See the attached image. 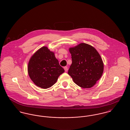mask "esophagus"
<instances>
[{
	"label": "esophagus",
	"instance_id": "34e87169",
	"mask_svg": "<svg viewBox=\"0 0 130 130\" xmlns=\"http://www.w3.org/2000/svg\"><path fill=\"white\" fill-rule=\"evenodd\" d=\"M64 70H65V72H67V71H68V67H65L64 68Z\"/></svg>",
	"mask_w": 130,
	"mask_h": 130
}]
</instances>
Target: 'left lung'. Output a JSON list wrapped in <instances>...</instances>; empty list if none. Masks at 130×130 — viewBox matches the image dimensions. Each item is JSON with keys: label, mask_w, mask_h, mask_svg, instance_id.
<instances>
[{"label": "left lung", "mask_w": 130, "mask_h": 130, "mask_svg": "<svg viewBox=\"0 0 130 130\" xmlns=\"http://www.w3.org/2000/svg\"><path fill=\"white\" fill-rule=\"evenodd\" d=\"M69 50L72 63L68 74L78 86L83 88L93 86L104 70L103 62L98 52L92 46L84 43Z\"/></svg>", "instance_id": "left-lung-1"}]
</instances>
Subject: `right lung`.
I'll return each mask as SVG.
<instances>
[{
  "label": "right lung",
  "mask_w": 130,
  "mask_h": 130,
  "mask_svg": "<svg viewBox=\"0 0 130 130\" xmlns=\"http://www.w3.org/2000/svg\"><path fill=\"white\" fill-rule=\"evenodd\" d=\"M28 72L31 80L37 86L47 89L55 84L64 70L59 65L55 53L47 47L38 50L31 56Z\"/></svg>",
  "instance_id": "1"
}]
</instances>
